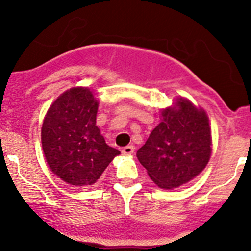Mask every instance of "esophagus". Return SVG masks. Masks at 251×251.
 <instances>
[{"mask_svg":"<svg viewBox=\"0 0 251 251\" xmlns=\"http://www.w3.org/2000/svg\"><path fill=\"white\" fill-rule=\"evenodd\" d=\"M133 152H134V146L133 145L126 146V147H123V150H122V153H123V154H126V156H128V154H132Z\"/></svg>","mask_w":251,"mask_h":251,"instance_id":"1","label":"esophagus"}]
</instances>
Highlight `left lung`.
Wrapping results in <instances>:
<instances>
[{"mask_svg": "<svg viewBox=\"0 0 251 251\" xmlns=\"http://www.w3.org/2000/svg\"><path fill=\"white\" fill-rule=\"evenodd\" d=\"M161 117L137 157L153 182L168 190L202 172L211 154V132L205 110L183 98Z\"/></svg>", "mask_w": 251, "mask_h": 251, "instance_id": "1", "label": "left lung"}]
</instances>
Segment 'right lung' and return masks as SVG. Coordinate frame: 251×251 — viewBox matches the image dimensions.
Returning <instances> with one entry per match:
<instances>
[{
    "label": "right lung",
    "instance_id": "1",
    "mask_svg": "<svg viewBox=\"0 0 251 251\" xmlns=\"http://www.w3.org/2000/svg\"><path fill=\"white\" fill-rule=\"evenodd\" d=\"M98 100L88 88H73L49 108L41 142L50 170L73 186L98 181L119 151L109 147L97 127Z\"/></svg>",
    "mask_w": 251,
    "mask_h": 251
}]
</instances>
